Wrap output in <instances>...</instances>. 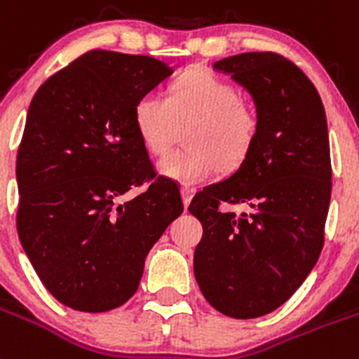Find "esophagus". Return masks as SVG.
Masks as SVG:
<instances>
[{
	"instance_id": "obj_1",
	"label": "esophagus",
	"mask_w": 359,
	"mask_h": 359,
	"mask_svg": "<svg viewBox=\"0 0 359 359\" xmlns=\"http://www.w3.org/2000/svg\"><path fill=\"white\" fill-rule=\"evenodd\" d=\"M193 189H189V188H182L180 189V195H182V202H184V208H188L189 205V202H191V198H193Z\"/></svg>"
}]
</instances>
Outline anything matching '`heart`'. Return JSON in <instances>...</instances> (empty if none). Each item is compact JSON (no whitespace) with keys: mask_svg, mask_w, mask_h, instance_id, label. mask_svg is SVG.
<instances>
[{"mask_svg":"<svg viewBox=\"0 0 359 359\" xmlns=\"http://www.w3.org/2000/svg\"><path fill=\"white\" fill-rule=\"evenodd\" d=\"M133 123L151 155L166 154L179 126L191 123L186 132L189 148L171 151L157 164L162 177L186 186L211 179L218 166H238L258 133L257 114L240 99L238 88L208 68H191L180 76L168 99L144 93L135 102Z\"/></svg>","mask_w":359,"mask_h":359,"instance_id":"heart-1","label":"heart"}]
</instances>
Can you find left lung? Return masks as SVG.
<instances>
[{
	"label": "left lung",
	"instance_id": "8db88e82",
	"mask_svg": "<svg viewBox=\"0 0 359 359\" xmlns=\"http://www.w3.org/2000/svg\"><path fill=\"white\" fill-rule=\"evenodd\" d=\"M213 68L253 97L258 133L238 170L189 204L204 227L193 271L218 313L248 320L285 304L322 253L332 186L329 132L318 90L282 55L248 52ZM220 201L248 203L250 213L222 214Z\"/></svg>",
	"mask_w": 359,
	"mask_h": 359
}]
</instances>
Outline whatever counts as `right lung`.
Masks as SVG:
<instances>
[{
  "instance_id": "add662e5",
  "label": "right lung",
  "mask_w": 359,
  "mask_h": 359,
  "mask_svg": "<svg viewBox=\"0 0 359 359\" xmlns=\"http://www.w3.org/2000/svg\"><path fill=\"white\" fill-rule=\"evenodd\" d=\"M173 74L148 55L92 50L34 95L15 179L18 235L48 292L70 309L104 313L139 287L149 249L184 205L154 179L133 123L135 102Z\"/></svg>"
}]
</instances>
